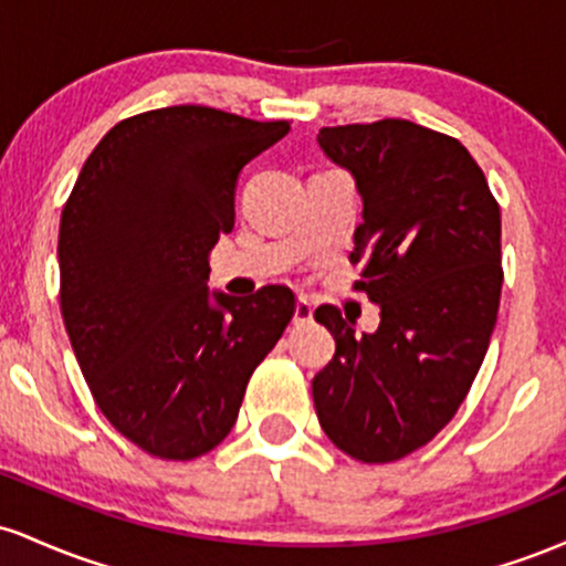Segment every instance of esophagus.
<instances>
[{
    "label": "esophagus",
    "mask_w": 566,
    "mask_h": 566,
    "mask_svg": "<svg viewBox=\"0 0 566 566\" xmlns=\"http://www.w3.org/2000/svg\"><path fill=\"white\" fill-rule=\"evenodd\" d=\"M311 319H314V303L308 301V297H297L295 303V324H308Z\"/></svg>",
    "instance_id": "34e87169"
}]
</instances>
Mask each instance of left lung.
I'll list each match as a JSON object with an SVG mask.
<instances>
[{
    "label": "left lung",
    "mask_w": 566,
    "mask_h": 566,
    "mask_svg": "<svg viewBox=\"0 0 566 566\" xmlns=\"http://www.w3.org/2000/svg\"><path fill=\"white\" fill-rule=\"evenodd\" d=\"M319 146L365 201L354 290L380 305V327L356 335L340 308H316L337 346L311 382L314 407L337 450L394 463L450 423L482 367L503 284L500 207L463 143L415 122L322 127Z\"/></svg>",
    "instance_id": "8db88e82"
}]
</instances>
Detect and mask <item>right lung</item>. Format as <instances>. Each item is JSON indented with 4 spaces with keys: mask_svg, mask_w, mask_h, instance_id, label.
I'll return each instance as SVG.
<instances>
[{
    "mask_svg": "<svg viewBox=\"0 0 566 566\" xmlns=\"http://www.w3.org/2000/svg\"><path fill=\"white\" fill-rule=\"evenodd\" d=\"M287 133L290 122L207 106L135 114L103 135L63 205L61 311L76 361L108 423L154 458L216 450L295 316L276 284L247 301L207 292L239 170Z\"/></svg>",
    "mask_w": 566,
    "mask_h": 566,
    "instance_id": "obj_1",
    "label": "right lung"
}]
</instances>
